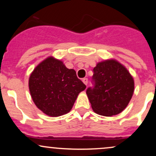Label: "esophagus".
Masks as SVG:
<instances>
[{
  "label": "esophagus",
  "mask_w": 156,
  "mask_h": 156,
  "mask_svg": "<svg viewBox=\"0 0 156 156\" xmlns=\"http://www.w3.org/2000/svg\"><path fill=\"white\" fill-rule=\"evenodd\" d=\"M83 83L85 84V85H87V84H88V79H87V78H83Z\"/></svg>",
  "instance_id": "esophagus-1"
}]
</instances>
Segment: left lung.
Masks as SVG:
<instances>
[{"mask_svg": "<svg viewBox=\"0 0 156 156\" xmlns=\"http://www.w3.org/2000/svg\"><path fill=\"white\" fill-rule=\"evenodd\" d=\"M93 87L87 94L94 112L111 117L122 112L131 99L134 90L132 76L117 61L100 62L93 69Z\"/></svg>", "mask_w": 156, "mask_h": 156, "instance_id": "8db88e82", "label": "left lung"}]
</instances>
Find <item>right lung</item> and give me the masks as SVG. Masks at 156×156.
Segmentation results:
<instances>
[{"label": "right lung", "mask_w": 156, "mask_h": 156, "mask_svg": "<svg viewBox=\"0 0 156 156\" xmlns=\"http://www.w3.org/2000/svg\"><path fill=\"white\" fill-rule=\"evenodd\" d=\"M29 90L37 108L51 117H59L73 108L86 85L73 69L49 57L34 69L29 78Z\"/></svg>", "instance_id": "right-lung-1"}]
</instances>
